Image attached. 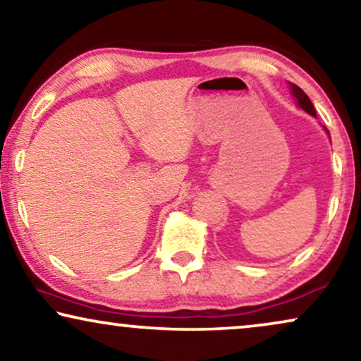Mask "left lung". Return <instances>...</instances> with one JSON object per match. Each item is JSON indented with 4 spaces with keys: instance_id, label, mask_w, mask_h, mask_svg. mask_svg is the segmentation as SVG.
<instances>
[{
    "instance_id": "obj_1",
    "label": "left lung",
    "mask_w": 361,
    "mask_h": 361,
    "mask_svg": "<svg viewBox=\"0 0 361 361\" xmlns=\"http://www.w3.org/2000/svg\"><path fill=\"white\" fill-rule=\"evenodd\" d=\"M290 92H293V95L298 98V105L302 108V110L307 111L309 115L315 116V108L312 105V102L309 100V97L305 95L302 88H299L298 85H295V83H290Z\"/></svg>"
}]
</instances>
